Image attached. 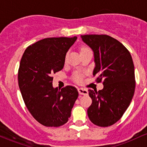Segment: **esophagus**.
<instances>
[{
    "label": "esophagus",
    "mask_w": 147,
    "mask_h": 147,
    "mask_svg": "<svg viewBox=\"0 0 147 147\" xmlns=\"http://www.w3.org/2000/svg\"><path fill=\"white\" fill-rule=\"evenodd\" d=\"M78 92L80 95H87L88 94V92L86 89L83 88H78Z\"/></svg>",
    "instance_id": "obj_1"
}]
</instances>
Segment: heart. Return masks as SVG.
<instances>
[{"instance_id": "1", "label": "heart", "mask_w": 147, "mask_h": 147, "mask_svg": "<svg viewBox=\"0 0 147 147\" xmlns=\"http://www.w3.org/2000/svg\"><path fill=\"white\" fill-rule=\"evenodd\" d=\"M88 50H90V48L87 46H82L80 48V53H82V52L88 51ZM75 80L77 82H80L82 81V75L79 73L76 74L75 75V77H74Z\"/></svg>"}]
</instances>
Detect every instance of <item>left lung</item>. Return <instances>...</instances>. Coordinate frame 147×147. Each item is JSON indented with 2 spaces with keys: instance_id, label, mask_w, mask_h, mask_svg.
Here are the masks:
<instances>
[{
  "instance_id": "obj_1",
  "label": "left lung",
  "mask_w": 147,
  "mask_h": 147,
  "mask_svg": "<svg viewBox=\"0 0 147 147\" xmlns=\"http://www.w3.org/2000/svg\"><path fill=\"white\" fill-rule=\"evenodd\" d=\"M82 36L94 52L93 75L103 79L104 88L88 90L92 104L87 113L95 125L106 127L122 117L130 105L136 88L134 65L129 50L115 38L106 34Z\"/></svg>"
}]
</instances>
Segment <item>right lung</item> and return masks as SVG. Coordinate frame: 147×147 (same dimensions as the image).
Returning a JSON list of instances; mask_svg holds the SVG:
<instances>
[{"instance_id": "1", "label": "right lung", "mask_w": 147, "mask_h": 147, "mask_svg": "<svg viewBox=\"0 0 147 147\" xmlns=\"http://www.w3.org/2000/svg\"><path fill=\"white\" fill-rule=\"evenodd\" d=\"M77 37H52L36 42L23 53L18 72V86L27 109L42 125L58 127L68 121L77 89L52 86V75L63 69L67 52Z\"/></svg>"}]
</instances>
